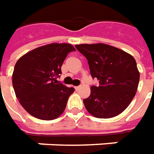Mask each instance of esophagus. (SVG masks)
<instances>
[{
  "instance_id": "obj_1",
  "label": "esophagus",
  "mask_w": 154,
  "mask_h": 154,
  "mask_svg": "<svg viewBox=\"0 0 154 154\" xmlns=\"http://www.w3.org/2000/svg\"><path fill=\"white\" fill-rule=\"evenodd\" d=\"M75 90H76V91H79V90H80V88H81V86H80V85H79V86H75Z\"/></svg>"
}]
</instances>
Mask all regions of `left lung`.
Returning a JSON list of instances; mask_svg holds the SVG:
<instances>
[{"label": "left lung", "mask_w": 154, "mask_h": 154, "mask_svg": "<svg viewBox=\"0 0 154 154\" xmlns=\"http://www.w3.org/2000/svg\"><path fill=\"white\" fill-rule=\"evenodd\" d=\"M87 59L92 78L99 86L92 85L84 104L97 118H111L129 106L137 91L140 74L135 59L125 51L105 43L75 45Z\"/></svg>", "instance_id": "obj_1"}]
</instances>
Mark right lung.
Returning <instances> with one entry per match:
<instances>
[{
    "label": "right lung",
    "mask_w": 154,
    "mask_h": 154,
    "mask_svg": "<svg viewBox=\"0 0 154 154\" xmlns=\"http://www.w3.org/2000/svg\"><path fill=\"white\" fill-rule=\"evenodd\" d=\"M75 48L69 43H50L26 53L17 60L12 74L15 94L22 107L41 120L58 118L75 91L57 78L69 53Z\"/></svg>",
    "instance_id": "1"
}]
</instances>
